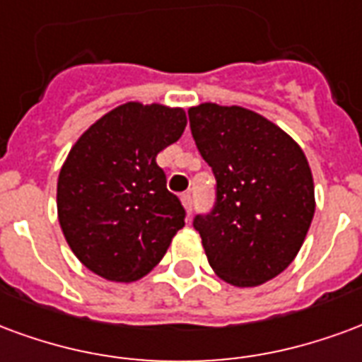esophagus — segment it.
<instances>
[{
	"instance_id": "1",
	"label": "esophagus",
	"mask_w": 362,
	"mask_h": 362,
	"mask_svg": "<svg viewBox=\"0 0 362 362\" xmlns=\"http://www.w3.org/2000/svg\"><path fill=\"white\" fill-rule=\"evenodd\" d=\"M181 202H183L185 210H187V214H191L192 210V194L191 192H185L183 197H181Z\"/></svg>"
}]
</instances>
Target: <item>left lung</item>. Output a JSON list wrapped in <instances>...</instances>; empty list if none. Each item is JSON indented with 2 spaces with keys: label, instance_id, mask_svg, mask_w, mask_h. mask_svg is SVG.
Listing matches in <instances>:
<instances>
[{
  "label": "left lung",
  "instance_id": "obj_1",
  "mask_svg": "<svg viewBox=\"0 0 362 362\" xmlns=\"http://www.w3.org/2000/svg\"><path fill=\"white\" fill-rule=\"evenodd\" d=\"M189 121L216 177L212 212L192 221L208 262L231 286H260L291 264L310 228L307 156L286 131L239 105H194Z\"/></svg>",
  "mask_w": 362,
  "mask_h": 362
}]
</instances>
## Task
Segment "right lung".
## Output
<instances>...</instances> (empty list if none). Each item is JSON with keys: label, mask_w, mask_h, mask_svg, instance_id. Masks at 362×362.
<instances>
[{"label": "right lung", "mask_w": 362, "mask_h": 362, "mask_svg": "<svg viewBox=\"0 0 362 362\" xmlns=\"http://www.w3.org/2000/svg\"><path fill=\"white\" fill-rule=\"evenodd\" d=\"M187 127L181 107L127 102L90 125L57 179V218L71 250L112 281H136L185 226L156 156Z\"/></svg>", "instance_id": "1"}]
</instances>
